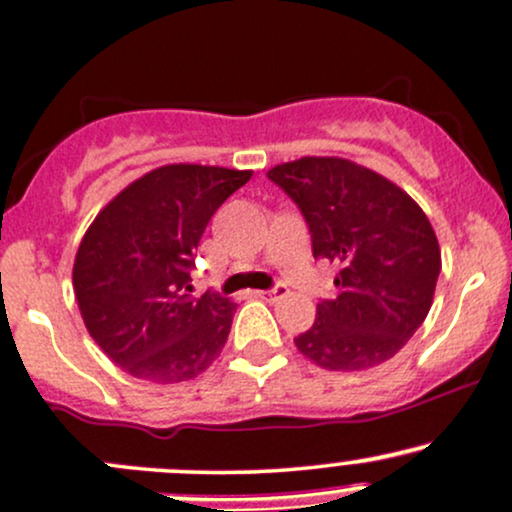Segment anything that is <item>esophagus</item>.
Masks as SVG:
<instances>
[{"label":"esophagus","instance_id":"34e87169","mask_svg":"<svg viewBox=\"0 0 512 512\" xmlns=\"http://www.w3.org/2000/svg\"><path fill=\"white\" fill-rule=\"evenodd\" d=\"M255 295H257V298L274 303V300H279V298H283V295H286V286H283V283H279V286H274L272 291H255Z\"/></svg>","mask_w":512,"mask_h":512}]
</instances>
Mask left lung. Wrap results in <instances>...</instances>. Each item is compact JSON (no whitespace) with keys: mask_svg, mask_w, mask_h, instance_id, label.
Masks as SVG:
<instances>
[{"mask_svg":"<svg viewBox=\"0 0 512 512\" xmlns=\"http://www.w3.org/2000/svg\"><path fill=\"white\" fill-rule=\"evenodd\" d=\"M300 207L312 255L338 269L331 300L295 348L317 367L362 372L391 360L427 319L441 248L412 197L343 157H300L267 171Z\"/></svg>","mask_w":512,"mask_h":512,"instance_id":"obj_1","label":"left lung"}]
</instances>
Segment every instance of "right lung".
<instances>
[{
    "mask_svg": "<svg viewBox=\"0 0 512 512\" xmlns=\"http://www.w3.org/2000/svg\"><path fill=\"white\" fill-rule=\"evenodd\" d=\"M252 171L166 164L128 183L80 240L73 293L102 353L135 379L178 384L217 360L236 303L195 298L190 269L209 219Z\"/></svg>",
    "mask_w": 512,
    "mask_h": 512,
    "instance_id": "add662e5",
    "label": "right lung"
}]
</instances>
